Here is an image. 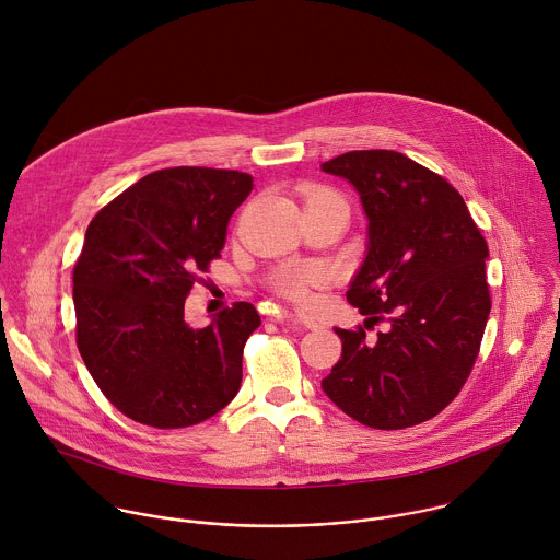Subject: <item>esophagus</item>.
Segmentation results:
<instances>
[{
  "instance_id": "1",
  "label": "esophagus",
  "mask_w": 560,
  "mask_h": 560,
  "mask_svg": "<svg viewBox=\"0 0 560 560\" xmlns=\"http://www.w3.org/2000/svg\"><path fill=\"white\" fill-rule=\"evenodd\" d=\"M283 318H285L288 323H292L294 327H301V329H310V331H314V329H320V323H316L314 318L301 316V314H283Z\"/></svg>"
}]
</instances>
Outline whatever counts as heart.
<instances>
[{
    "mask_svg": "<svg viewBox=\"0 0 560 560\" xmlns=\"http://www.w3.org/2000/svg\"><path fill=\"white\" fill-rule=\"evenodd\" d=\"M338 200L345 202L336 191L325 187H310L307 189V205L316 202H329ZM323 283V272L316 266H299V268H285L272 277V290L299 305H307L312 299V288Z\"/></svg>",
    "mask_w": 560,
    "mask_h": 560,
    "instance_id": "heart-1",
    "label": "heart"
}]
</instances>
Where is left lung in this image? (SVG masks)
Listing matches in <instances>:
<instances>
[{
	"instance_id": "left-lung-1",
	"label": "left lung",
	"mask_w": 560,
	"mask_h": 560,
	"mask_svg": "<svg viewBox=\"0 0 560 560\" xmlns=\"http://www.w3.org/2000/svg\"><path fill=\"white\" fill-rule=\"evenodd\" d=\"M347 178L369 215V253L347 301L388 322L336 329L342 358L327 397L375 430H404L445 410L467 384L491 312L489 246L467 202L441 174L395 150H353L323 163Z\"/></svg>"
}]
</instances>
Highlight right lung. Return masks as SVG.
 I'll return each instance as SVG.
<instances>
[{
	"label": "right lung",
	"mask_w": 560,
	"mask_h": 560,
	"mask_svg": "<svg viewBox=\"0 0 560 560\" xmlns=\"http://www.w3.org/2000/svg\"><path fill=\"white\" fill-rule=\"evenodd\" d=\"M250 189L246 172L165 167L89 222L73 266L75 345L97 388L128 419L189 428L237 395L244 345L261 325L257 310L237 301L202 329L183 316Z\"/></svg>",
	"instance_id": "add662e5"
}]
</instances>
